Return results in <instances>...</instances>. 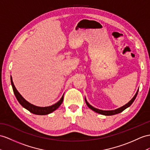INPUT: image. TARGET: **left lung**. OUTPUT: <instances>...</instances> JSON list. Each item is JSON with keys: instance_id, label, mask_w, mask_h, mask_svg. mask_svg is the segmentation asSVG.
Returning a JSON list of instances; mask_svg holds the SVG:
<instances>
[{"instance_id": "8db88e82", "label": "left lung", "mask_w": 150, "mask_h": 150, "mask_svg": "<svg viewBox=\"0 0 150 150\" xmlns=\"http://www.w3.org/2000/svg\"><path fill=\"white\" fill-rule=\"evenodd\" d=\"M137 93H138V90L137 91L136 94H135V96H134V98L127 103V104H126L124 106H123L122 107H121V108H118V109L115 110L105 111V110H99V109H97V108H94V107H93V106H92L91 105H89V103H88V102L87 101L86 99H85V101H86V103L87 105L88 106V107H89V108H91L92 110H93L94 112H96L98 113H99V114L109 116V115H116V114H118V113H120L122 112H123V111H124V110H125L127 108H128V107H129L130 105L132 104V103L134 101V100H135V99L136 98V96H137Z\"/></svg>"}]
</instances>
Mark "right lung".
Listing matches in <instances>:
<instances>
[{
	"mask_svg": "<svg viewBox=\"0 0 150 150\" xmlns=\"http://www.w3.org/2000/svg\"><path fill=\"white\" fill-rule=\"evenodd\" d=\"M11 85H12V87H13L14 94L15 95V96H16L18 102L20 103V105L23 107H24L25 108L28 110L29 112H30L33 114L43 115H47V114L51 113L52 112H54V110H56L57 108H58L59 106L61 105V103H62L63 101V96L62 98H61V99L58 102L51 106L38 107L35 105H33L32 104H30V103H28V101H26L25 99L21 96V95L18 93V91L16 90V87H15L14 85L12 77H11Z\"/></svg>",
	"mask_w": 150,
	"mask_h": 150,
	"instance_id": "1",
	"label": "right lung"
}]
</instances>
